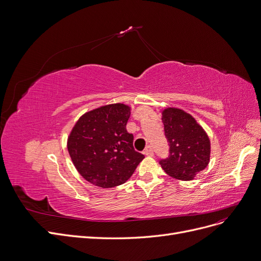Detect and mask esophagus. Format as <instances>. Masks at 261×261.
<instances>
[{
    "instance_id": "34e87169",
    "label": "esophagus",
    "mask_w": 261,
    "mask_h": 261,
    "mask_svg": "<svg viewBox=\"0 0 261 261\" xmlns=\"http://www.w3.org/2000/svg\"><path fill=\"white\" fill-rule=\"evenodd\" d=\"M143 152H144V155H146V156H152L153 155V150H152V148L150 146H147L146 149L144 150Z\"/></svg>"
}]
</instances>
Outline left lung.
<instances>
[{"label":"left lung","instance_id":"left-lung-1","mask_svg":"<svg viewBox=\"0 0 261 261\" xmlns=\"http://www.w3.org/2000/svg\"><path fill=\"white\" fill-rule=\"evenodd\" d=\"M165 134L170 155L159 161L167 174L179 180H191L210 162L211 142L206 132L192 116L182 110L162 111Z\"/></svg>","mask_w":261,"mask_h":261}]
</instances>
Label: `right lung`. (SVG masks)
<instances>
[{
  "mask_svg": "<svg viewBox=\"0 0 261 261\" xmlns=\"http://www.w3.org/2000/svg\"><path fill=\"white\" fill-rule=\"evenodd\" d=\"M130 106L116 103L85 113L67 138V150L76 170L91 184L112 188L127 181L144 155L133 148L125 129Z\"/></svg>",
  "mask_w": 261,
  "mask_h": 261,
  "instance_id": "1",
  "label": "right lung"
}]
</instances>
